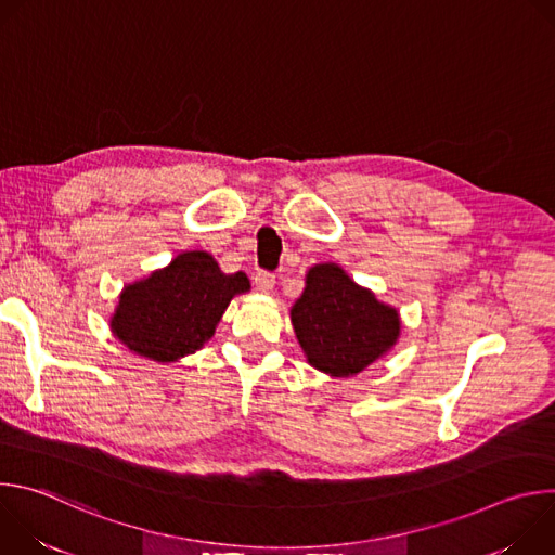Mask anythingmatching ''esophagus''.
I'll use <instances>...</instances> for the list:
<instances>
[{
  "mask_svg": "<svg viewBox=\"0 0 555 555\" xmlns=\"http://www.w3.org/2000/svg\"><path fill=\"white\" fill-rule=\"evenodd\" d=\"M274 283H276V276H274L272 272L259 270V272L255 274V285H257V289H261V292H272V289H274Z\"/></svg>",
  "mask_w": 555,
  "mask_h": 555,
  "instance_id": "34e87169",
  "label": "esophagus"
}]
</instances>
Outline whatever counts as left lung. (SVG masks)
Returning a JSON list of instances; mask_svg holds the SVG:
<instances>
[{
    "mask_svg": "<svg viewBox=\"0 0 555 555\" xmlns=\"http://www.w3.org/2000/svg\"><path fill=\"white\" fill-rule=\"evenodd\" d=\"M289 319L307 362L332 377L364 371L386 356L402 330L400 311L379 302L336 263L309 268Z\"/></svg>",
    "mask_w": 555,
    "mask_h": 555,
    "instance_id": "1",
    "label": "left lung"
}]
</instances>
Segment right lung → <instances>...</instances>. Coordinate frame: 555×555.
<instances>
[{"label": "right lung", "instance_id": "obj_1", "mask_svg": "<svg viewBox=\"0 0 555 555\" xmlns=\"http://www.w3.org/2000/svg\"><path fill=\"white\" fill-rule=\"evenodd\" d=\"M248 289L244 272H221L204 250L182 253L120 292L109 327L129 351L178 362L212 338L228 302Z\"/></svg>", "mask_w": 555, "mask_h": 555}]
</instances>
